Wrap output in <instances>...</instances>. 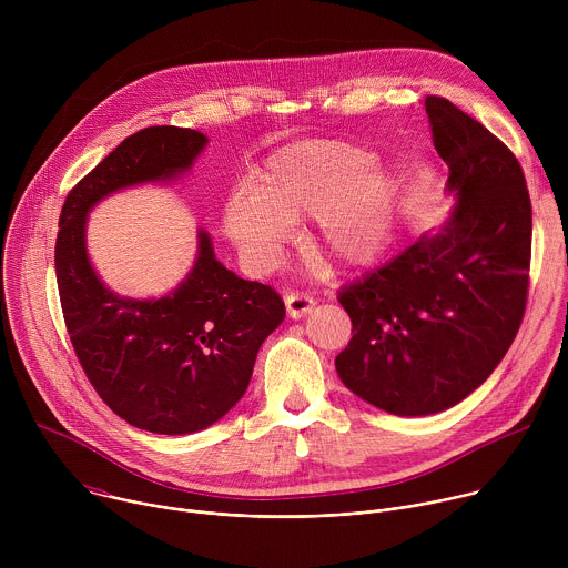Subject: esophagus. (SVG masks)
<instances>
[{
    "label": "esophagus",
    "mask_w": 568,
    "mask_h": 568,
    "mask_svg": "<svg viewBox=\"0 0 568 568\" xmlns=\"http://www.w3.org/2000/svg\"><path fill=\"white\" fill-rule=\"evenodd\" d=\"M285 307L292 318H301L314 307V298L307 292H290L285 296Z\"/></svg>",
    "instance_id": "esophagus-1"
}]
</instances>
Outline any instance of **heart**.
I'll use <instances>...</instances> for the list:
<instances>
[{
	"instance_id": "heart-1",
	"label": "heart",
	"mask_w": 568,
	"mask_h": 568,
	"mask_svg": "<svg viewBox=\"0 0 568 568\" xmlns=\"http://www.w3.org/2000/svg\"><path fill=\"white\" fill-rule=\"evenodd\" d=\"M402 182L351 141H303L272 152L222 206V229L252 265H274L294 222L314 217L312 245L335 267L373 265L390 245Z\"/></svg>"
}]
</instances>
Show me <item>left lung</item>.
Masks as SVG:
<instances>
[{
    "mask_svg": "<svg viewBox=\"0 0 568 568\" xmlns=\"http://www.w3.org/2000/svg\"><path fill=\"white\" fill-rule=\"evenodd\" d=\"M456 204L438 233L346 285L342 382L393 416L445 412L493 375L526 310L532 209L517 156L476 119L427 97Z\"/></svg>",
    "mask_w": 568,
    "mask_h": 568,
    "instance_id": "1",
    "label": "left lung"
}]
</instances>
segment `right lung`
Wrapping results in <instances>:
<instances>
[{
	"mask_svg": "<svg viewBox=\"0 0 568 568\" xmlns=\"http://www.w3.org/2000/svg\"><path fill=\"white\" fill-rule=\"evenodd\" d=\"M206 143L191 128L134 132L71 189L58 222L55 278L75 357L108 407L152 434H193L233 409L285 318L283 298L226 270L202 229L193 270L161 298L119 296L90 263V211L121 189L173 182Z\"/></svg>",
	"mask_w": 568,
	"mask_h": 568,
	"instance_id": "right-lung-1",
	"label": "right lung"
}]
</instances>
